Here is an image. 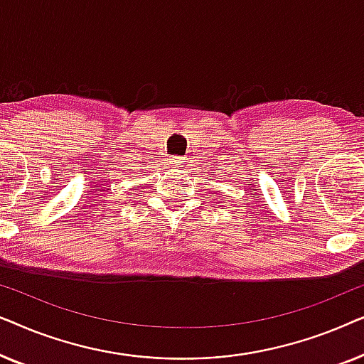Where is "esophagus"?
<instances>
[{"label": "esophagus", "mask_w": 364, "mask_h": 364, "mask_svg": "<svg viewBox=\"0 0 364 364\" xmlns=\"http://www.w3.org/2000/svg\"><path fill=\"white\" fill-rule=\"evenodd\" d=\"M172 166L177 168H186V159L183 157H173L172 159Z\"/></svg>", "instance_id": "esophagus-1"}]
</instances>
